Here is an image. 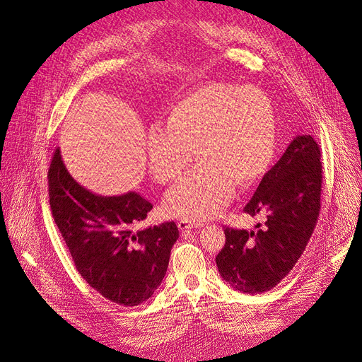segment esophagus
Listing matches in <instances>:
<instances>
[{
	"instance_id": "esophagus-1",
	"label": "esophagus",
	"mask_w": 362,
	"mask_h": 362,
	"mask_svg": "<svg viewBox=\"0 0 362 362\" xmlns=\"http://www.w3.org/2000/svg\"><path fill=\"white\" fill-rule=\"evenodd\" d=\"M177 227L182 230V233H186V231H189L192 228L200 227V224H194V223H189V221H179Z\"/></svg>"
}]
</instances>
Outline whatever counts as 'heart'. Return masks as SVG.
<instances>
[{
  "label": "heart",
  "instance_id": "b5f03b06",
  "mask_svg": "<svg viewBox=\"0 0 362 362\" xmlns=\"http://www.w3.org/2000/svg\"><path fill=\"white\" fill-rule=\"evenodd\" d=\"M275 147V114L262 91L211 83L198 87L168 110L164 129L147 135L153 177L171 183L195 158L194 173L167 194L164 212L200 223L228 204L233 185L247 188L269 167Z\"/></svg>",
  "mask_w": 362,
  "mask_h": 362
}]
</instances>
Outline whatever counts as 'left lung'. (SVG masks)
Returning a JSON list of instances; mask_svg holds the SVG:
<instances>
[{"label":"left lung","mask_w":362,"mask_h":362,"mask_svg":"<svg viewBox=\"0 0 362 362\" xmlns=\"http://www.w3.org/2000/svg\"><path fill=\"white\" fill-rule=\"evenodd\" d=\"M320 156L311 135H298L243 207L260 223L254 230L224 228L226 243L215 260L219 275L233 288L263 293L298 263L320 212Z\"/></svg>","instance_id":"8db88e82"}]
</instances>
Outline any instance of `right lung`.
Segmentation results:
<instances>
[{
    "instance_id": "1",
    "label": "right lung",
    "mask_w": 362,
    "mask_h": 362,
    "mask_svg": "<svg viewBox=\"0 0 362 362\" xmlns=\"http://www.w3.org/2000/svg\"><path fill=\"white\" fill-rule=\"evenodd\" d=\"M49 204L55 224L78 272L99 293L124 307L146 302L167 274L177 226L135 227L153 209L136 192L117 197L81 186L55 150L48 171Z\"/></svg>"
}]
</instances>
